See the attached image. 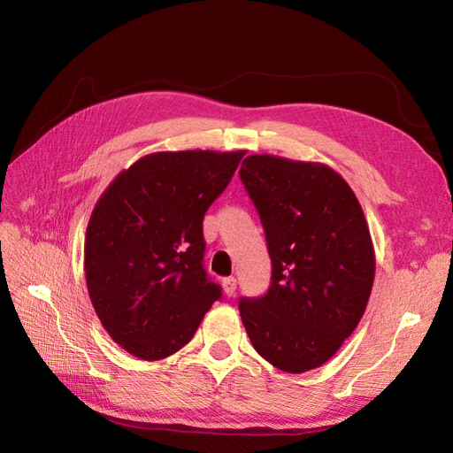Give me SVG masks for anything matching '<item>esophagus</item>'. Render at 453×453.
<instances>
[{
  "label": "esophagus",
  "mask_w": 453,
  "mask_h": 453,
  "mask_svg": "<svg viewBox=\"0 0 453 453\" xmlns=\"http://www.w3.org/2000/svg\"><path fill=\"white\" fill-rule=\"evenodd\" d=\"M223 291L226 296H234L236 295V280L234 278H225L223 280Z\"/></svg>",
  "instance_id": "obj_1"
}]
</instances>
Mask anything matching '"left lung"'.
<instances>
[{
    "mask_svg": "<svg viewBox=\"0 0 453 453\" xmlns=\"http://www.w3.org/2000/svg\"><path fill=\"white\" fill-rule=\"evenodd\" d=\"M240 177L272 260L268 293L240 300L243 326L270 365L308 372L333 357L366 310L376 258L363 208L321 162L251 155Z\"/></svg>",
    "mask_w": 453,
    "mask_h": 453,
    "instance_id": "left-lung-1",
    "label": "left lung"
}]
</instances>
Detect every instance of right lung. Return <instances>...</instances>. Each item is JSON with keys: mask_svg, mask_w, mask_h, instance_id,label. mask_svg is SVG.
<instances>
[{"mask_svg": "<svg viewBox=\"0 0 453 453\" xmlns=\"http://www.w3.org/2000/svg\"><path fill=\"white\" fill-rule=\"evenodd\" d=\"M245 150H162L122 170L85 236L92 306L117 344L143 361L180 351L221 287L203 270L202 221Z\"/></svg>", "mask_w": 453, "mask_h": 453, "instance_id": "add662e5", "label": "right lung"}]
</instances>
